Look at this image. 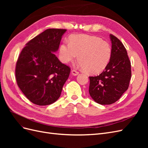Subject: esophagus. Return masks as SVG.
I'll list each match as a JSON object with an SVG mask.
<instances>
[{
    "label": "esophagus",
    "mask_w": 148,
    "mask_h": 148,
    "mask_svg": "<svg viewBox=\"0 0 148 148\" xmlns=\"http://www.w3.org/2000/svg\"><path fill=\"white\" fill-rule=\"evenodd\" d=\"M71 74H72L74 76H77V75H78L79 74V72H78V71H77V70H73L72 71H71Z\"/></svg>",
    "instance_id": "obj_1"
}]
</instances>
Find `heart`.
<instances>
[{
    "mask_svg": "<svg viewBox=\"0 0 148 148\" xmlns=\"http://www.w3.org/2000/svg\"><path fill=\"white\" fill-rule=\"evenodd\" d=\"M79 65L89 74L99 73L108 65L112 55L110 44L96 36L74 35L70 42L64 41L59 48L60 60L68 64L78 57Z\"/></svg>",
    "mask_w": 148,
    "mask_h": 148,
    "instance_id": "heart-1",
    "label": "heart"
}]
</instances>
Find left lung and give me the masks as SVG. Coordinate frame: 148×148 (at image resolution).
<instances>
[{"instance_id":"obj_1","label":"left lung","mask_w":148,"mask_h":148,"mask_svg":"<svg viewBox=\"0 0 148 148\" xmlns=\"http://www.w3.org/2000/svg\"><path fill=\"white\" fill-rule=\"evenodd\" d=\"M112 55L108 65L98 76L89 77V92L92 99L101 105L118 101L129 86L131 62L126 49L115 36L110 34Z\"/></svg>"}]
</instances>
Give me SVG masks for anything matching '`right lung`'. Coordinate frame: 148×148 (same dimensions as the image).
Listing matches in <instances>:
<instances>
[{
  "label": "right lung",
  "mask_w": 148,
  "mask_h": 148,
  "mask_svg": "<svg viewBox=\"0 0 148 148\" xmlns=\"http://www.w3.org/2000/svg\"><path fill=\"white\" fill-rule=\"evenodd\" d=\"M66 29H47L26 44L16 62L17 84L33 104L47 106L60 96L70 69L55 55Z\"/></svg>",
  "instance_id": "right-lung-1"
}]
</instances>
